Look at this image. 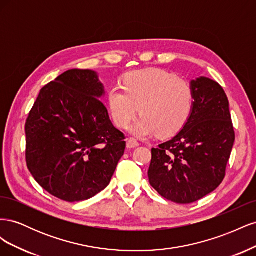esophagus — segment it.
I'll list each match as a JSON object with an SVG mask.
<instances>
[{
	"label": "esophagus",
	"mask_w": 256,
	"mask_h": 256,
	"mask_svg": "<svg viewBox=\"0 0 256 256\" xmlns=\"http://www.w3.org/2000/svg\"><path fill=\"white\" fill-rule=\"evenodd\" d=\"M138 145H140V143H138L136 140V138H130L127 140V147H128V148H136V147H138Z\"/></svg>",
	"instance_id": "esophagus-1"
}]
</instances>
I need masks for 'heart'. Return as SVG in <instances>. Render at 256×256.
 <instances>
[{
  "label": "heart",
  "mask_w": 256,
  "mask_h": 256,
  "mask_svg": "<svg viewBox=\"0 0 256 256\" xmlns=\"http://www.w3.org/2000/svg\"><path fill=\"white\" fill-rule=\"evenodd\" d=\"M122 88H112L108 104L116 125L126 128L140 106L130 131L136 136H166L180 131L189 120L194 94L189 82L164 69H144L125 74Z\"/></svg>",
  "instance_id": "obj_1"
}]
</instances>
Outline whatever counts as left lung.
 <instances>
[{
  "label": "left lung",
  "mask_w": 256,
  "mask_h": 256,
  "mask_svg": "<svg viewBox=\"0 0 256 256\" xmlns=\"http://www.w3.org/2000/svg\"><path fill=\"white\" fill-rule=\"evenodd\" d=\"M190 85L194 94L190 118L171 140L152 148L148 168L152 187L177 204L196 202L219 187L235 141L221 85L206 76Z\"/></svg>",
  "instance_id": "1"
}]
</instances>
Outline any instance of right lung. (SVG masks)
I'll return each instance as SVG.
<instances>
[{"instance_id": "1", "label": "right lung", "mask_w": 256, "mask_h": 256, "mask_svg": "<svg viewBox=\"0 0 256 256\" xmlns=\"http://www.w3.org/2000/svg\"><path fill=\"white\" fill-rule=\"evenodd\" d=\"M96 72L70 69L40 90L26 122V159L35 180L66 202L102 191L126 148L102 102Z\"/></svg>"}]
</instances>
